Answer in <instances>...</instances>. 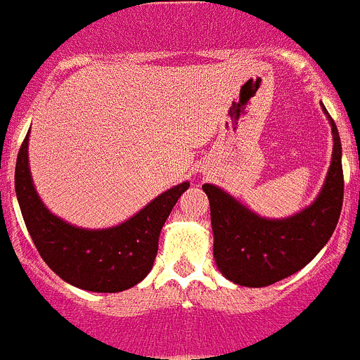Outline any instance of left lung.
<instances>
[{
    "mask_svg": "<svg viewBox=\"0 0 360 360\" xmlns=\"http://www.w3.org/2000/svg\"><path fill=\"white\" fill-rule=\"evenodd\" d=\"M333 150L321 192L309 208L287 219H264L215 184H202L210 199L213 257L229 281L244 287H267L305 267L330 240L345 195L341 138L332 116Z\"/></svg>",
    "mask_w": 360,
    "mask_h": 360,
    "instance_id": "left-lung-1",
    "label": "left lung"
}]
</instances>
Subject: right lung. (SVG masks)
I'll use <instances>...</instances> for the list:
<instances>
[{"label":"right lung","instance_id":"add662e5","mask_svg":"<svg viewBox=\"0 0 360 360\" xmlns=\"http://www.w3.org/2000/svg\"><path fill=\"white\" fill-rule=\"evenodd\" d=\"M188 186L190 183L170 188L122 224L84 229L53 215L35 192L28 134L15 163V195L39 255L57 276L91 292H122L150 273L161 228Z\"/></svg>","mask_w":360,"mask_h":360}]
</instances>
